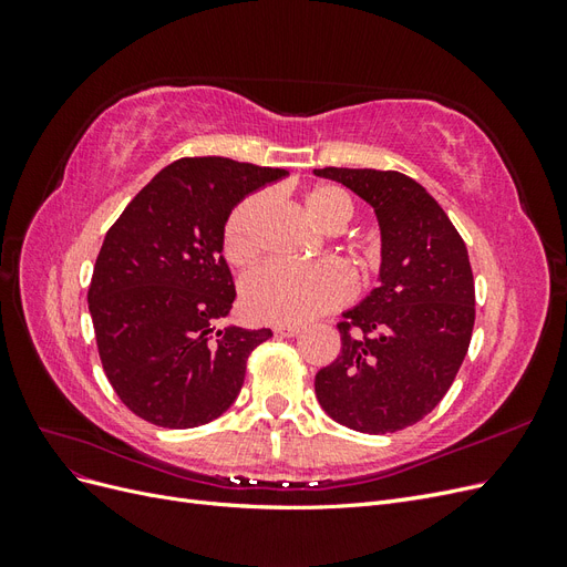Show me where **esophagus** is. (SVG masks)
<instances>
[{"instance_id": "1", "label": "esophagus", "mask_w": 567, "mask_h": 567, "mask_svg": "<svg viewBox=\"0 0 567 567\" xmlns=\"http://www.w3.org/2000/svg\"><path fill=\"white\" fill-rule=\"evenodd\" d=\"M298 333H302V326H296V323L274 326V336H279V338H293Z\"/></svg>"}]
</instances>
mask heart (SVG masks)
I'll return each mask as SVG.
<instances>
[{"label":"heart","instance_id":"b5f03b06","mask_svg":"<svg viewBox=\"0 0 567 567\" xmlns=\"http://www.w3.org/2000/svg\"><path fill=\"white\" fill-rule=\"evenodd\" d=\"M267 205L265 194H252L231 210L221 250L236 265H250L260 244H257V225ZM305 213L317 227L326 231H340L352 217V200L333 184H319L302 198ZM352 296L350 274L338 262L321 260L315 265L271 262L248 274L241 286L244 310L255 321L267 323H305L312 321L336 307L346 305Z\"/></svg>","mask_w":567,"mask_h":567}]
</instances>
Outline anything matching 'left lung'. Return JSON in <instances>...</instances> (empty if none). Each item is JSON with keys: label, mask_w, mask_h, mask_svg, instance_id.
Returning <instances> with one entry per match:
<instances>
[{"label": "left lung", "mask_w": 567, "mask_h": 567, "mask_svg": "<svg viewBox=\"0 0 567 567\" xmlns=\"http://www.w3.org/2000/svg\"><path fill=\"white\" fill-rule=\"evenodd\" d=\"M364 198L381 225V286L342 315L340 354L315 390L321 409L357 433L419 423L452 388L475 323L468 250L437 200L394 169L323 167Z\"/></svg>", "instance_id": "obj_1"}]
</instances>
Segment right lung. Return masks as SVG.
I'll use <instances>...</instances> for the list:
<instances>
[{
	"instance_id": "1",
	"label": "right lung",
	"mask_w": 567,
	"mask_h": 567,
	"mask_svg": "<svg viewBox=\"0 0 567 567\" xmlns=\"http://www.w3.org/2000/svg\"><path fill=\"white\" fill-rule=\"evenodd\" d=\"M288 173L231 158H179L153 177L99 250L90 312L106 379L132 414L161 427L221 416L269 329H215L236 298L221 255L234 205Z\"/></svg>"
}]
</instances>
